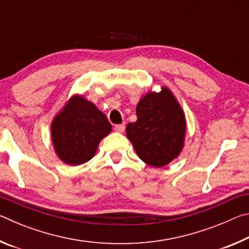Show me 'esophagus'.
<instances>
[{
    "label": "esophagus",
    "instance_id": "esophagus-1",
    "mask_svg": "<svg viewBox=\"0 0 249 249\" xmlns=\"http://www.w3.org/2000/svg\"><path fill=\"white\" fill-rule=\"evenodd\" d=\"M114 129H115V132H117V133H123L124 129H125V124H117V125H115Z\"/></svg>",
    "mask_w": 249,
    "mask_h": 249
}]
</instances>
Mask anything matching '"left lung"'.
Masks as SVG:
<instances>
[{
    "label": "left lung",
    "mask_w": 249,
    "mask_h": 249,
    "mask_svg": "<svg viewBox=\"0 0 249 249\" xmlns=\"http://www.w3.org/2000/svg\"><path fill=\"white\" fill-rule=\"evenodd\" d=\"M137 121L126 126L127 136L138 157L147 165L160 168L180 155L184 146L185 115L167 87L149 91L136 107Z\"/></svg>",
    "instance_id": "left-lung-1"
}]
</instances>
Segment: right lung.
Wrapping results in <instances>:
<instances>
[{
    "instance_id": "add662e5",
    "label": "right lung",
    "mask_w": 249,
    "mask_h": 249,
    "mask_svg": "<svg viewBox=\"0 0 249 249\" xmlns=\"http://www.w3.org/2000/svg\"><path fill=\"white\" fill-rule=\"evenodd\" d=\"M112 126L103 112L82 95L75 94L52 122V141L62 162L78 166L89 161Z\"/></svg>"
}]
</instances>
